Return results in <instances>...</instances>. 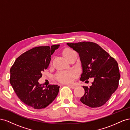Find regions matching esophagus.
I'll use <instances>...</instances> for the list:
<instances>
[{"label": "esophagus", "mask_w": 130, "mask_h": 130, "mask_svg": "<svg viewBox=\"0 0 130 130\" xmlns=\"http://www.w3.org/2000/svg\"><path fill=\"white\" fill-rule=\"evenodd\" d=\"M67 85L69 86V87H70V88H72V89H75V88H76V87L75 85H69V84H68Z\"/></svg>", "instance_id": "34e87169"}]
</instances>
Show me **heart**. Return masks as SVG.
I'll return each instance as SVG.
<instances>
[{
  "label": "heart",
  "instance_id": "b5f03b06",
  "mask_svg": "<svg viewBox=\"0 0 130 130\" xmlns=\"http://www.w3.org/2000/svg\"><path fill=\"white\" fill-rule=\"evenodd\" d=\"M75 52L74 50L71 49H66L63 52L64 55L65 57H67L69 56L70 55L74 53ZM77 73L74 70H70V71H61L59 72L56 75V77L58 81H60L62 83L67 84L71 82L73 78L76 76Z\"/></svg>",
  "mask_w": 130,
  "mask_h": 130
}]
</instances>
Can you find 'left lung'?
<instances>
[{
  "instance_id": "8db88e82",
  "label": "left lung",
  "mask_w": 130,
  "mask_h": 130,
  "mask_svg": "<svg viewBox=\"0 0 130 130\" xmlns=\"http://www.w3.org/2000/svg\"><path fill=\"white\" fill-rule=\"evenodd\" d=\"M67 44L79 55L82 68L80 80L94 77L91 86H83L85 91L81 103L92 108L104 105L118 87L120 75L117 62L96 43Z\"/></svg>"
}]
</instances>
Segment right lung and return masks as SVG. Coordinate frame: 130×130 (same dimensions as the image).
Here are the masks:
<instances>
[{"label":"right lung","mask_w":130,"mask_h":130,"mask_svg":"<svg viewBox=\"0 0 130 130\" xmlns=\"http://www.w3.org/2000/svg\"><path fill=\"white\" fill-rule=\"evenodd\" d=\"M60 45L35 47L21 55L10 69V82L23 103L35 109L47 107L55 100L60 86L40 84L38 80L48 68L51 56Z\"/></svg>","instance_id":"1"}]
</instances>
